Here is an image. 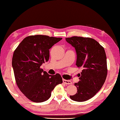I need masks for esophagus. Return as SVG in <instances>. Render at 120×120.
<instances>
[{
  "label": "esophagus",
  "mask_w": 120,
  "mask_h": 120,
  "mask_svg": "<svg viewBox=\"0 0 120 120\" xmlns=\"http://www.w3.org/2000/svg\"><path fill=\"white\" fill-rule=\"evenodd\" d=\"M63 82L64 83L66 84V85H71V84H72L71 81H69V80H67L65 79H63Z\"/></svg>",
  "instance_id": "34e87169"
}]
</instances>
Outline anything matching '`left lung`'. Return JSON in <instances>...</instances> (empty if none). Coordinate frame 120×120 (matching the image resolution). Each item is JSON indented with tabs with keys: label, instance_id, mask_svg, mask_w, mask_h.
Masks as SVG:
<instances>
[{
	"label": "left lung",
	"instance_id": "1",
	"mask_svg": "<svg viewBox=\"0 0 120 120\" xmlns=\"http://www.w3.org/2000/svg\"><path fill=\"white\" fill-rule=\"evenodd\" d=\"M66 40L75 48L76 65L82 68L79 81L74 83L77 93L69 97L75 101H87L99 92L106 81L107 66L105 49L90 38L72 37L66 38Z\"/></svg>",
	"mask_w": 120,
	"mask_h": 120
}]
</instances>
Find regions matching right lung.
Wrapping results in <instances>:
<instances>
[{
	"label": "right lung",
	"instance_id": "1",
	"mask_svg": "<svg viewBox=\"0 0 120 120\" xmlns=\"http://www.w3.org/2000/svg\"><path fill=\"white\" fill-rule=\"evenodd\" d=\"M61 38L35 35L23 39L14 52L12 65L17 85L24 95L34 102L47 100L62 79L57 73L49 75L40 68L49 60V49Z\"/></svg>",
	"mask_w": 120,
	"mask_h": 120
}]
</instances>
